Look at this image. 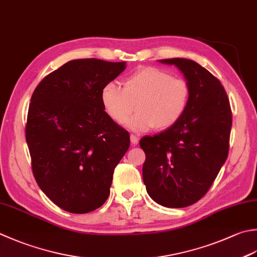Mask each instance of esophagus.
<instances>
[{
    "instance_id": "obj_1",
    "label": "esophagus",
    "mask_w": 257,
    "mask_h": 257,
    "mask_svg": "<svg viewBox=\"0 0 257 257\" xmlns=\"http://www.w3.org/2000/svg\"><path fill=\"white\" fill-rule=\"evenodd\" d=\"M130 142H132V145H133V146H136V145H137V144L139 143V139H138L137 136L132 135V136H130Z\"/></svg>"
}]
</instances>
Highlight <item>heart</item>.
Instances as JSON below:
<instances>
[{
	"label": "heart",
	"instance_id": "heart-1",
	"mask_svg": "<svg viewBox=\"0 0 257 257\" xmlns=\"http://www.w3.org/2000/svg\"><path fill=\"white\" fill-rule=\"evenodd\" d=\"M102 107L115 123H123L135 109L125 127L135 133L152 128L173 127L183 117L190 100V85L183 78L154 67L137 70L123 80L122 89L113 82L104 85L100 94Z\"/></svg>",
	"mask_w": 257,
	"mask_h": 257
}]
</instances>
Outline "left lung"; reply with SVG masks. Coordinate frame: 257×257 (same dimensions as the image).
Returning a JSON list of instances; mask_svg holds the SVG:
<instances>
[{
	"label": "left lung",
	"instance_id": "left-lung-1",
	"mask_svg": "<svg viewBox=\"0 0 257 257\" xmlns=\"http://www.w3.org/2000/svg\"><path fill=\"white\" fill-rule=\"evenodd\" d=\"M190 85L184 115L173 127L145 136L143 179L148 195L169 208L195 204L207 193L227 159L232 110L217 78L193 60L165 59Z\"/></svg>",
	"mask_w": 257,
	"mask_h": 257
}]
</instances>
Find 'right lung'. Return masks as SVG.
Segmentation results:
<instances>
[{"instance_id": "1", "label": "right lung", "mask_w": 257, "mask_h": 257, "mask_svg": "<svg viewBox=\"0 0 257 257\" xmlns=\"http://www.w3.org/2000/svg\"><path fill=\"white\" fill-rule=\"evenodd\" d=\"M125 62L69 61L35 88L25 137L34 178L67 212L85 214L108 199L115 166L130 145L127 130L110 119L101 90Z\"/></svg>"}]
</instances>
